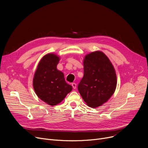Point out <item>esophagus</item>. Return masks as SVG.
Here are the masks:
<instances>
[{
    "mask_svg": "<svg viewBox=\"0 0 148 148\" xmlns=\"http://www.w3.org/2000/svg\"><path fill=\"white\" fill-rule=\"evenodd\" d=\"M72 86H73V89H76V87H77V84H76V83H72Z\"/></svg>",
    "mask_w": 148,
    "mask_h": 148,
    "instance_id": "34e87169",
    "label": "esophagus"
}]
</instances>
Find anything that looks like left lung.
I'll use <instances>...</instances> for the list:
<instances>
[{
    "label": "left lung",
    "mask_w": 148,
    "mask_h": 148,
    "mask_svg": "<svg viewBox=\"0 0 148 148\" xmlns=\"http://www.w3.org/2000/svg\"><path fill=\"white\" fill-rule=\"evenodd\" d=\"M84 76L78 90L84 101L92 108L106 103L115 91L117 79L114 68L106 54L92 52L83 60Z\"/></svg>",
    "instance_id": "8db88e82"
}]
</instances>
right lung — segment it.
I'll use <instances>...</instances> for the list:
<instances>
[{"mask_svg":"<svg viewBox=\"0 0 148 148\" xmlns=\"http://www.w3.org/2000/svg\"><path fill=\"white\" fill-rule=\"evenodd\" d=\"M59 60L55 54H46L39 62L33 79L36 94L51 106L60 103L73 89L66 83L64 73L57 69Z\"/></svg>","mask_w":148,"mask_h":148,"instance_id":"1","label":"right lung"}]
</instances>
